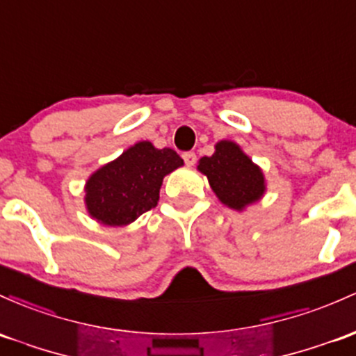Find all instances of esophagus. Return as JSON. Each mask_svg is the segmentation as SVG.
I'll list each match as a JSON object with an SVG mask.
<instances>
[{
    "instance_id": "1",
    "label": "esophagus",
    "mask_w": 356,
    "mask_h": 356,
    "mask_svg": "<svg viewBox=\"0 0 356 356\" xmlns=\"http://www.w3.org/2000/svg\"><path fill=\"white\" fill-rule=\"evenodd\" d=\"M182 159H184L186 165L189 167L196 163V154H194V152H184V154H182Z\"/></svg>"
}]
</instances>
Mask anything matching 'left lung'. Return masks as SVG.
Here are the masks:
<instances>
[{
    "label": "left lung",
    "mask_w": 356,
    "mask_h": 356,
    "mask_svg": "<svg viewBox=\"0 0 356 356\" xmlns=\"http://www.w3.org/2000/svg\"><path fill=\"white\" fill-rule=\"evenodd\" d=\"M197 170L208 177L218 199L232 209L243 211L265 194L264 172L229 140L218 142L211 157L199 160Z\"/></svg>",
    "instance_id": "8db88e82"
}]
</instances>
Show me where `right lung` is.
<instances>
[{
  "instance_id": "obj_1",
  "label": "right lung",
  "mask_w": 356,
  "mask_h": 356,
  "mask_svg": "<svg viewBox=\"0 0 356 356\" xmlns=\"http://www.w3.org/2000/svg\"><path fill=\"white\" fill-rule=\"evenodd\" d=\"M184 165L172 148L138 142L97 169L86 182L89 216L106 226H127L155 208L163 177Z\"/></svg>"
}]
</instances>
